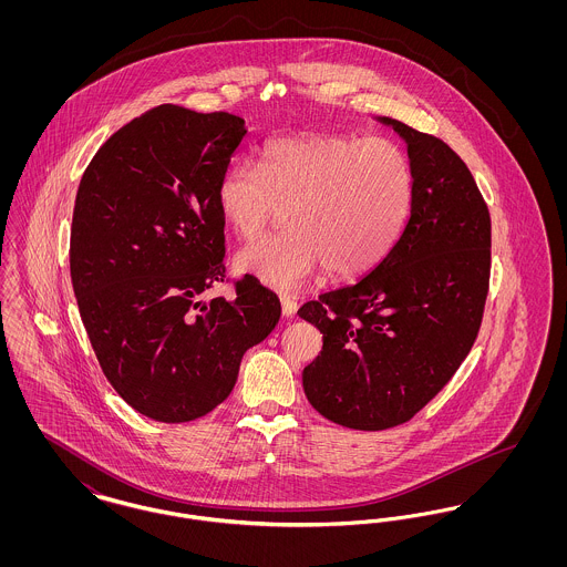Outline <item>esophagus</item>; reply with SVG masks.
I'll return each instance as SVG.
<instances>
[{"label": "esophagus", "mask_w": 567, "mask_h": 567, "mask_svg": "<svg viewBox=\"0 0 567 567\" xmlns=\"http://www.w3.org/2000/svg\"><path fill=\"white\" fill-rule=\"evenodd\" d=\"M280 308H282V317H293L297 312V301L289 296H280Z\"/></svg>", "instance_id": "obj_1"}]
</instances>
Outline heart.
Here are the masks:
<instances>
[{
	"label": "heart",
	"instance_id": "heart-1",
	"mask_svg": "<svg viewBox=\"0 0 567 567\" xmlns=\"http://www.w3.org/2000/svg\"><path fill=\"white\" fill-rule=\"evenodd\" d=\"M412 169L386 137L280 135L252 163L229 167L216 189L223 220L255 238L285 208L287 229L246 244L236 270L274 289H296L324 266L331 278L374 270L404 229Z\"/></svg>",
	"mask_w": 567,
	"mask_h": 567
}]
</instances>
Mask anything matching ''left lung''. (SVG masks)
I'll use <instances>...</instances> for the list:
<instances>
[{
	"label": "left lung",
	"mask_w": 567,
	"mask_h": 567,
	"mask_svg": "<svg viewBox=\"0 0 567 567\" xmlns=\"http://www.w3.org/2000/svg\"><path fill=\"white\" fill-rule=\"evenodd\" d=\"M408 146L412 202L382 264L303 303L323 333L303 393L324 419L361 432L410 421L457 372L485 310L491 216L467 165L440 137L377 116Z\"/></svg>",
	"instance_id": "obj_1"
}]
</instances>
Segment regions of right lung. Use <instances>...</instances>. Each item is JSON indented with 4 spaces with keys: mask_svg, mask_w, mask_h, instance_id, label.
<instances>
[{
    "mask_svg": "<svg viewBox=\"0 0 567 567\" xmlns=\"http://www.w3.org/2000/svg\"><path fill=\"white\" fill-rule=\"evenodd\" d=\"M244 118L163 104L110 135L82 174L70 274L82 323L114 391L162 423L195 421L231 393L244 352L280 301L252 276L225 280L216 189Z\"/></svg>",
    "mask_w": 567,
    "mask_h": 567,
    "instance_id": "right-lung-1",
    "label": "right lung"
}]
</instances>
